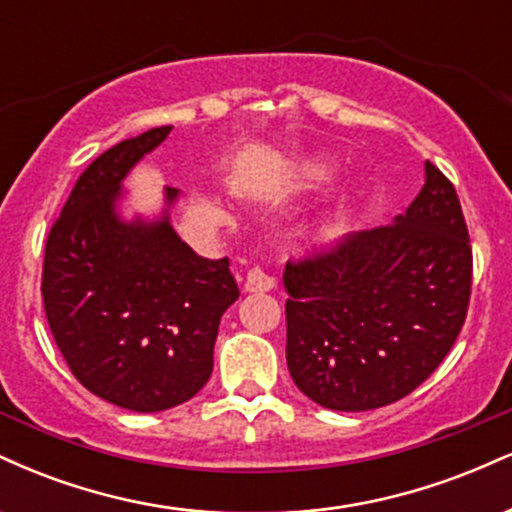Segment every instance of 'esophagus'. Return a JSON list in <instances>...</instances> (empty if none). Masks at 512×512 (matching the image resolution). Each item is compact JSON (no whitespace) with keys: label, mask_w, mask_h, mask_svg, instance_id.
<instances>
[{"label":"esophagus","mask_w":512,"mask_h":512,"mask_svg":"<svg viewBox=\"0 0 512 512\" xmlns=\"http://www.w3.org/2000/svg\"><path fill=\"white\" fill-rule=\"evenodd\" d=\"M276 284V279L272 274H267L260 267H252L248 276H245V291L250 293H264V291H272Z\"/></svg>","instance_id":"esophagus-1"}]
</instances>
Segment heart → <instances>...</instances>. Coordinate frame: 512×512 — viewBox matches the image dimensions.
<instances>
[{"instance_id":"heart-1","label":"heart","mask_w":512,"mask_h":512,"mask_svg":"<svg viewBox=\"0 0 512 512\" xmlns=\"http://www.w3.org/2000/svg\"><path fill=\"white\" fill-rule=\"evenodd\" d=\"M330 175H332V163L325 161V158H313V161L305 166V178L310 182H322L330 178ZM346 226H349V216H346L344 209H339L337 214L327 216V219L315 228V238L317 240L337 238L346 231Z\"/></svg>"}]
</instances>
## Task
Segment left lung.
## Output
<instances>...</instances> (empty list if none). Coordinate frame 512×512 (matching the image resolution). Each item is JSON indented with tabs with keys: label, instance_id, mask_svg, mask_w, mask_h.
<instances>
[{
	"label": "left lung",
	"instance_id": "left-lung-1",
	"mask_svg": "<svg viewBox=\"0 0 512 512\" xmlns=\"http://www.w3.org/2000/svg\"><path fill=\"white\" fill-rule=\"evenodd\" d=\"M286 363L305 397L334 411L385 407L414 392L460 334L472 245L455 187L426 182L390 226L286 262Z\"/></svg>",
	"mask_w": 512,
	"mask_h": 512
}]
</instances>
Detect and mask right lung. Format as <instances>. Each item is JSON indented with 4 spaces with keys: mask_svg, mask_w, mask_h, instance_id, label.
Returning <instances> with one entry per match:
<instances>
[{
    "mask_svg": "<svg viewBox=\"0 0 512 512\" xmlns=\"http://www.w3.org/2000/svg\"><path fill=\"white\" fill-rule=\"evenodd\" d=\"M173 127L115 144L76 180L45 243L43 305L74 378L105 402L163 411L214 368L221 315L240 291L228 257H199L168 221L117 214L122 180ZM178 199L166 187V202Z\"/></svg>",
    "mask_w": 512,
    "mask_h": 512,
    "instance_id": "add662e5",
    "label": "right lung"
}]
</instances>
